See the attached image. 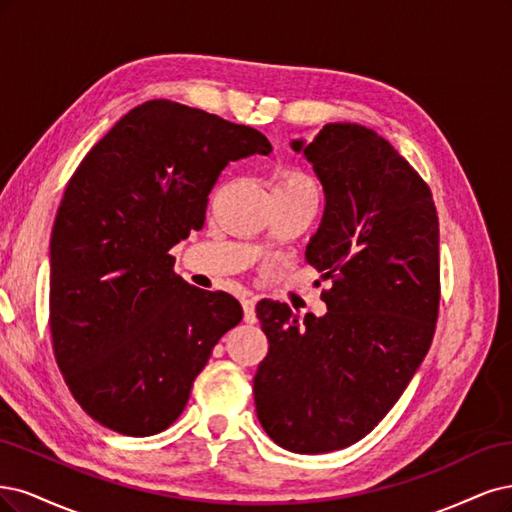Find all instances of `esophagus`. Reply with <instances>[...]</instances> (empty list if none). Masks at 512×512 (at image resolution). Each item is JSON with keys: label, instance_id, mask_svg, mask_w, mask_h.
Returning <instances> with one entry per match:
<instances>
[{"label": "esophagus", "instance_id": "esophagus-1", "mask_svg": "<svg viewBox=\"0 0 512 512\" xmlns=\"http://www.w3.org/2000/svg\"><path fill=\"white\" fill-rule=\"evenodd\" d=\"M242 310H244V321L246 323H255L257 315H255V300L253 298H242Z\"/></svg>", "mask_w": 512, "mask_h": 512}]
</instances>
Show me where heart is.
Segmentation results:
<instances>
[{
  "label": "heart",
  "instance_id": "1",
  "mask_svg": "<svg viewBox=\"0 0 512 512\" xmlns=\"http://www.w3.org/2000/svg\"><path fill=\"white\" fill-rule=\"evenodd\" d=\"M274 191H315L310 180L300 172H285L276 178Z\"/></svg>",
  "mask_w": 512,
  "mask_h": 512
}]
</instances>
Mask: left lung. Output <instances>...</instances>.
<instances>
[{
    "mask_svg": "<svg viewBox=\"0 0 512 512\" xmlns=\"http://www.w3.org/2000/svg\"><path fill=\"white\" fill-rule=\"evenodd\" d=\"M291 148L323 187L306 261L332 287L323 317L257 304L270 349L253 393L278 447L315 455L370 434L421 366L438 319L440 234L430 187L374 129L327 123Z\"/></svg>",
    "mask_w": 512,
    "mask_h": 512,
    "instance_id": "8db88e82",
    "label": "left lung"
}]
</instances>
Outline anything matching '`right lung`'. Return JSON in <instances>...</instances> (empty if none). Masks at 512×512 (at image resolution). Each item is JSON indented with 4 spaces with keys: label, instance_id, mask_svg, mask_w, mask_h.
Listing matches in <instances>:
<instances>
[{
    "label": "right lung",
    "instance_id": "right-lung-1",
    "mask_svg": "<svg viewBox=\"0 0 512 512\" xmlns=\"http://www.w3.org/2000/svg\"><path fill=\"white\" fill-rule=\"evenodd\" d=\"M270 155L261 131L170 100L129 110L65 187L51 236V334L59 370L89 417L153 436L185 410L234 295L174 274V244L202 229L229 161Z\"/></svg>",
    "mask_w": 512,
    "mask_h": 512
}]
</instances>
